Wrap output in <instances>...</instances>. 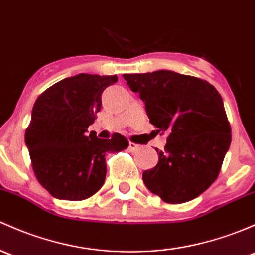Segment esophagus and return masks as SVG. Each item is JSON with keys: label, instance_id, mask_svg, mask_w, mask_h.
Masks as SVG:
<instances>
[{"label": "esophagus", "instance_id": "1", "mask_svg": "<svg viewBox=\"0 0 255 255\" xmlns=\"http://www.w3.org/2000/svg\"><path fill=\"white\" fill-rule=\"evenodd\" d=\"M139 148H140V146H139L138 144L132 143V141H129V144H128V150H129V151H136V150H139Z\"/></svg>", "mask_w": 255, "mask_h": 255}]
</instances>
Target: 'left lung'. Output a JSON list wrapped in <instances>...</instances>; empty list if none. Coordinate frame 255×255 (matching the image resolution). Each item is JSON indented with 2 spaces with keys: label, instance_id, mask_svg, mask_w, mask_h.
Here are the masks:
<instances>
[{
  "label": "left lung",
  "instance_id": "1",
  "mask_svg": "<svg viewBox=\"0 0 255 255\" xmlns=\"http://www.w3.org/2000/svg\"><path fill=\"white\" fill-rule=\"evenodd\" d=\"M123 78L150 122L168 134L157 165L143 172L146 188L171 204L197 198L218 178L231 144L221 95L206 80L165 69Z\"/></svg>",
  "mask_w": 255,
  "mask_h": 255
}]
</instances>
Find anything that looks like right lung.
I'll list each match as a JSON object with an SVG mask.
<instances>
[{
  "label": "right lung",
  "instance_id": "right-lung-1",
  "mask_svg": "<svg viewBox=\"0 0 255 255\" xmlns=\"http://www.w3.org/2000/svg\"><path fill=\"white\" fill-rule=\"evenodd\" d=\"M117 76L79 73L64 78L37 98L25 130L34 173L52 197L83 200L103 187L106 154L128 146L123 135L87 134L101 110V95Z\"/></svg>",
  "mask_w": 255,
  "mask_h": 255
}]
</instances>
